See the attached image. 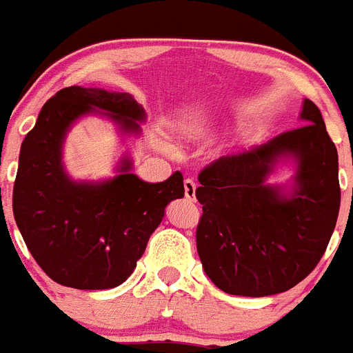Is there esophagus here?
<instances>
[{
	"instance_id": "1",
	"label": "esophagus",
	"mask_w": 353,
	"mask_h": 353,
	"mask_svg": "<svg viewBox=\"0 0 353 353\" xmlns=\"http://www.w3.org/2000/svg\"><path fill=\"white\" fill-rule=\"evenodd\" d=\"M183 191H185V198L189 202H194L196 200V183L193 179L183 180Z\"/></svg>"
}]
</instances>
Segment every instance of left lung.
Here are the masks:
<instances>
[{
  "label": "left lung",
  "instance_id": "1",
  "mask_svg": "<svg viewBox=\"0 0 353 353\" xmlns=\"http://www.w3.org/2000/svg\"><path fill=\"white\" fill-rule=\"evenodd\" d=\"M301 119L307 122L301 128L220 157L198 174V256L223 292L247 298L285 292L307 278L327 250L341 205L337 150L308 99ZM283 154L299 160L292 197L264 183Z\"/></svg>",
  "mask_w": 353,
  "mask_h": 353
}]
</instances>
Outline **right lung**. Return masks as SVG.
I'll list each match as a JSON object with an SVG mask.
<instances>
[{"instance_id":"obj_1","label":"right lung","mask_w":353,"mask_h":353,"mask_svg":"<svg viewBox=\"0 0 353 353\" xmlns=\"http://www.w3.org/2000/svg\"><path fill=\"white\" fill-rule=\"evenodd\" d=\"M92 110L124 131H139L144 110L130 93L68 86L45 103L19 153L12 209L26 247L55 283L103 290L124 283L144 254L171 200L183 196V176L148 183L131 173L101 183H75L61 164L70 124Z\"/></svg>"}]
</instances>
